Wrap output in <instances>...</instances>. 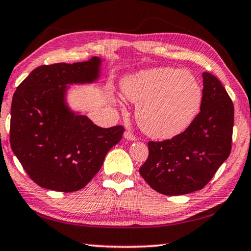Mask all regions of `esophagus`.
Returning a JSON list of instances; mask_svg holds the SVG:
<instances>
[{"mask_svg":"<svg viewBox=\"0 0 251 251\" xmlns=\"http://www.w3.org/2000/svg\"><path fill=\"white\" fill-rule=\"evenodd\" d=\"M124 137L126 138V139H128V141H136V139H137V137H136V136L131 133L130 130H126L125 133H124Z\"/></svg>","mask_w":251,"mask_h":251,"instance_id":"esophagus-1","label":"esophagus"}]
</instances>
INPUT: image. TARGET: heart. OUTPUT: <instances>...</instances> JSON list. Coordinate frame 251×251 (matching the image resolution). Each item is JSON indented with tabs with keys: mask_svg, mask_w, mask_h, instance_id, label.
<instances>
[{
	"mask_svg": "<svg viewBox=\"0 0 251 251\" xmlns=\"http://www.w3.org/2000/svg\"><path fill=\"white\" fill-rule=\"evenodd\" d=\"M122 91L138 103L136 118L141 128L154 138L167 139L182 133L197 116L202 92L189 72L160 67L125 78Z\"/></svg>",
	"mask_w": 251,
	"mask_h": 251,
	"instance_id": "b5f03b06",
	"label": "heart"
}]
</instances>
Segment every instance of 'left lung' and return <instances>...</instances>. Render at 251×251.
Wrapping results in <instances>:
<instances>
[{"label":"left lung","mask_w":251,"mask_h":251,"mask_svg":"<svg viewBox=\"0 0 251 251\" xmlns=\"http://www.w3.org/2000/svg\"><path fill=\"white\" fill-rule=\"evenodd\" d=\"M201 112L171 139L148 142V158L139 174L152 189L167 196L201 190L231 151L233 104L220 80L202 73Z\"/></svg>","instance_id":"1"}]
</instances>
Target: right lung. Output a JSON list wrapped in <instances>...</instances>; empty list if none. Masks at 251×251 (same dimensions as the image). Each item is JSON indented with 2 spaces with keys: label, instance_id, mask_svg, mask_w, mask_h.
Instances as JSON below:
<instances>
[{
  "label": "right lung",
  "instance_id": "obj_1",
  "mask_svg": "<svg viewBox=\"0 0 251 251\" xmlns=\"http://www.w3.org/2000/svg\"><path fill=\"white\" fill-rule=\"evenodd\" d=\"M100 59L56 63L33 70L11 106L10 143L29 178L55 192L73 193L90 182L105 156L121 141L124 127L101 128L65 104L67 84L99 77Z\"/></svg>",
  "mask_w": 251,
  "mask_h": 251
}]
</instances>
